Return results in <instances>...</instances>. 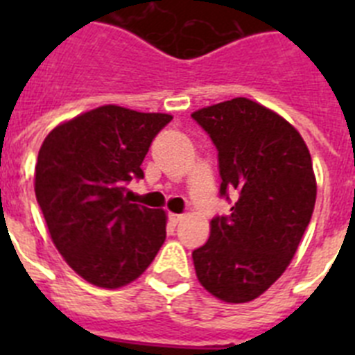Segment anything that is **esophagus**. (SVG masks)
Masks as SVG:
<instances>
[{"mask_svg": "<svg viewBox=\"0 0 355 355\" xmlns=\"http://www.w3.org/2000/svg\"><path fill=\"white\" fill-rule=\"evenodd\" d=\"M168 218H171L172 224H180L184 218V215H180V213H168Z\"/></svg>", "mask_w": 355, "mask_h": 355, "instance_id": "obj_1", "label": "esophagus"}]
</instances>
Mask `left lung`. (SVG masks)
I'll list each match as a JSON object with an SVG mask.
<instances>
[{"label":"left lung","mask_w":355,"mask_h":355,"mask_svg":"<svg viewBox=\"0 0 355 355\" xmlns=\"http://www.w3.org/2000/svg\"><path fill=\"white\" fill-rule=\"evenodd\" d=\"M218 150L220 196L236 202L211 220L192 252L199 283L231 304L258 299L297 252L316 200L313 162L300 133L247 97L192 114Z\"/></svg>","instance_id":"8db88e82"}]
</instances>
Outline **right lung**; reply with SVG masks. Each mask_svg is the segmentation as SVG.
I'll return each instance as SVG.
<instances>
[{
  "instance_id": "add662e5",
  "label": "right lung",
  "mask_w": 355,
  "mask_h": 355,
  "mask_svg": "<svg viewBox=\"0 0 355 355\" xmlns=\"http://www.w3.org/2000/svg\"><path fill=\"white\" fill-rule=\"evenodd\" d=\"M172 121L106 105L56 126L35 165V196L67 265L99 288H121L146 272L163 245L167 215L130 202L150 142Z\"/></svg>"
}]
</instances>
